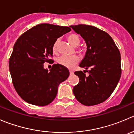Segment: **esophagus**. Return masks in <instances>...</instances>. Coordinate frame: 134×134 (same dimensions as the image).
<instances>
[{
	"instance_id": "obj_1",
	"label": "esophagus",
	"mask_w": 134,
	"mask_h": 134,
	"mask_svg": "<svg viewBox=\"0 0 134 134\" xmlns=\"http://www.w3.org/2000/svg\"><path fill=\"white\" fill-rule=\"evenodd\" d=\"M69 72H70V75H72V74H73V71H71V70H70V71H69Z\"/></svg>"
}]
</instances>
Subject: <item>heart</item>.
Segmentation results:
<instances>
[{"label": "heart", "mask_w": 134, "mask_h": 134, "mask_svg": "<svg viewBox=\"0 0 134 134\" xmlns=\"http://www.w3.org/2000/svg\"><path fill=\"white\" fill-rule=\"evenodd\" d=\"M67 40L70 44L72 46H77L80 42L79 36L76 33H71L67 36ZM58 40L55 41L53 44L52 50L54 53L57 52L58 50ZM79 58L77 55H72V56H62L58 59V63L67 68H72L76 63L79 62Z\"/></svg>", "instance_id": "obj_1"}]
</instances>
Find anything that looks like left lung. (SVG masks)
Returning <instances> with one entry per match:
<instances>
[{
  "label": "left lung",
  "instance_id": "left-lung-1",
  "mask_svg": "<svg viewBox=\"0 0 134 134\" xmlns=\"http://www.w3.org/2000/svg\"><path fill=\"white\" fill-rule=\"evenodd\" d=\"M70 27L80 35L87 46L85 56L79 65L86 70L75 72L79 82L74 86L73 93L84 105L99 104L109 97L120 80V53L111 36L105 31L84 24ZM86 72H88V76Z\"/></svg>",
  "mask_w": 134,
  "mask_h": 134
}]
</instances>
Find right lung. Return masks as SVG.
I'll use <instances>...</instances> for the list:
<instances>
[{"label": "right lung", "instance_id": "right-lung-1", "mask_svg": "<svg viewBox=\"0 0 134 134\" xmlns=\"http://www.w3.org/2000/svg\"><path fill=\"white\" fill-rule=\"evenodd\" d=\"M69 27L49 23L38 24L18 38L9 59V69L14 88L30 104H50L58 93V86L69 76L60 64H54L50 72L44 62H52V46L57 38L71 31Z\"/></svg>", "mask_w": 134, "mask_h": 134}]
</instances>
